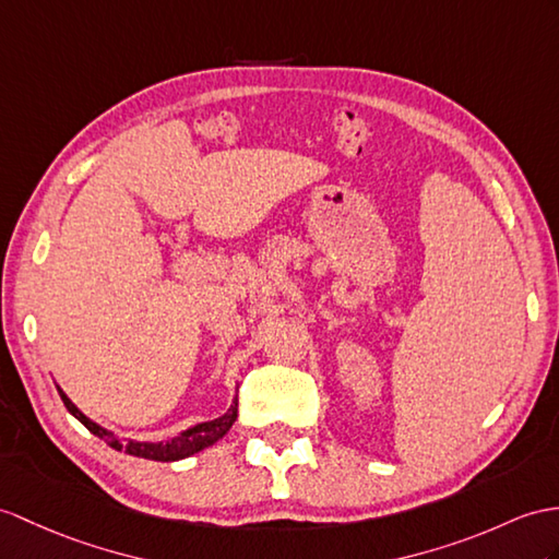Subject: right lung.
I'll list each match as a JSON object with an SVG mask.
<instances>
[{
  "instance_id": "1",
  "label": "right lung",
  "mask_w": 559,
  "mask_h": 559,
  "mask_svg": "<svg viewBox=\"0 0 559 559\" xmlns=\"http://www.w3.org/2000/svg\"><path fill=\"white\" fill-rule=\"evenodd\" d=\"M59 389V396L63 401V405L68 407V413H71L75 419L83 421V425L94 433V437L104 439L108 445L116 448V451H126L128 455L134 457H144V460H156V462H175V460H185L189 455H194L203 448L213 445L215 441H221L225 433L229 431V427L235 425L237 419V399L235 403L229 405V411L221 417H215L211 421H201V425H194L185 429L182 433H177L173 439L166 441H134V439H120L111 429H104L97 421H92L83 411H78V405L66 396V393Z\"/></svg>"
}]
</instances>
